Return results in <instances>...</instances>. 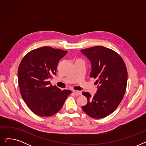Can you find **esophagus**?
<instances>
[{"label":"esophagus","mask_w":146,"mask_h":146,"mask_svg":"<svg viewBox=\"0 0 146 146\" xmlns=\"http://www.w3.org/2000/svg\"><path fill=\"white\" fill-rule=\"evenodd\" d=\"M73 93L76 94V95H82V92L79 90H73Z\"/></svg>","instance_id":"1"}]
</instances>
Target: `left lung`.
<instances>
[{
    "instance_id": "obj_1",
    "label": "left lung",
    "mask_w": 146,
    "mask_h": 146,
    "mask_svg": "<svg viewBox=\"0 0 146 146\" xmlns=\"http://www.w3.org/2000/svg\"><path fill=\"white\" fill-rule=\"evenodd\" d=\"M80 51L90 60V78L98 84L96 93L82 94L88 103L82 108L94 118H102L111 114L121 103L127 88L128 73L123 59L115 51L102 46H95Z\"/></svg>"
}]
</instances>
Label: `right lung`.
<instances>
[{"instance_id": "add662e5", "label": "right lung", "mask_w": 146, "mask_h": 146, "mask_svg": "<svg viewBox=\"0 0 146 146\" xmlns=\"http://www.w3.org/2000/svg\"><path fill=\"white\" fill-rule=\"evenodd\" d=\"M67 51L43 47L31 51L18 67V78L22 99L33 112L40 117H50L62 108L70 90H61L50 85L48 79L56 75L60 60Z\"/></svg>"}]
</instances>
